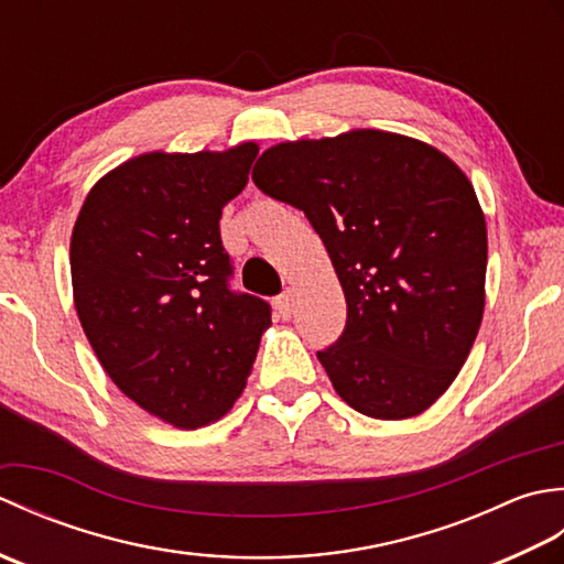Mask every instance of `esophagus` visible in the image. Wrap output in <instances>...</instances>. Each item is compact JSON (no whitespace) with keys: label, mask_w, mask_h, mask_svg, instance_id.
Returning <instances> with one entry per match:
<instances>
[{"label":"esophagus","mask_w":564,"mask_h":564,"mask_svg":"<svg viewBox=\"0 0 564 564\" xmlns=\"http://www.w3.org/2000/svg\"><path fill=\"white\" fill-rule=\"evenodd\" d=\"M273 305H275V310H279V315L283 319H289L291 317V310H293V291H285L283 295L275 297Z\"/></svg>","instance_id":"34e87169"}]
</instances>
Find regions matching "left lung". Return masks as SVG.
<instances>
[{"label": "left lung", "instance_id": "8db88e82", "mask_svg": "<svg viewBox=\"0 0 564 564\" xmlns=\"http://www.w3.org/2000/svg\"><path fill=\"white\" fill-rule=\"evenodd\" d=\"M251 178L307 215L337 271L346 327L317 358L339 398L386 422L426 412L485 313L487 225L470 178L429 142L373 128L279 142Z\"/></svg>", "mask_w": 564, "mask_h": 564}]
</instances>
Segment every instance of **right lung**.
Segmentation results:
<instances>
[{
    "instance_id": "1",
    "label": "right lung",
    "mask_w": 564,
    "mask_h": 564,
    "mask_svg": "<svg viewBox=\"0 0 564 564\" xmlns=\"http://www.w3.org/2000/svg\"><path fill=\"white\" fill-rule=\"evenodd\" d=\"M259 152H145L104 174L69 239L75 310L126 398L176 429L232 410L271 307L227 289L220 215Z\"/></svg>"
}]
</instances>
